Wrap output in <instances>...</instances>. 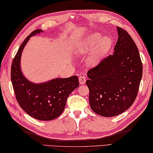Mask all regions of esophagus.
Instances as JSON below:
<instances>
[{"label": "esophagus", "instance_id": "esophagus-1", "mask_svg": "<svg viewBox=\"0 0 153 153\" xmlns=\"http://www.w3.org/2000/svg\"><path fill=\"white\" fill-rule=\"evenodd\" d=\"M85 81H86V77L85 76H81L79 77V82L81 85H83V84L85 83Z\"/></svg>", "mask_w": 153, "mask_h": 153}]
</instances>
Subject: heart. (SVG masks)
<instances>
[{
  "label": "heart",
  "mask_w": 153,
  "mask_h": 153,
  "mask_svg": "<svg viewBox=\"0 0 153 153\" xmlns=\"http://www.w3.org/2000/svg\"><path fill=\"white\" fill-rule=\"evenodd\" d=\"M112 45V40L109 37L105 36L102 38V34L94 33L89 35L83 41H80L77 47L76 52L79 54H85L94 51L87 59V64L89 66H96L103 56L107 53Z\"/></svg>",
  "instance_id": "heart-1"
}]
</instances>
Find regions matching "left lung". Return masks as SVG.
<instances>
[{
    "label": "left lung",
    "instance_id": "1",
    "mask_svg": "<svg viewBox=\"0 0 153 153\" xmlns=\"http://www.w3.org/2000/svg\"><path fill=\"white\" fill-rule=\"evenodd\" d=\"M119 38L113 54L104 57L87 72L91 108L111 117L121 114L136 100L142 76L138 49L126 30L117 27Z\"/></svg>",
    "mask_w": 153,
    "mask_h": 153
}]
</instances>
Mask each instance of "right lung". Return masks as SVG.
Wrapping results in <instances>:
<instances>
[{
	"mask_svg": "<svg viewBox=\"0 0 153 153\" xmlns=\"http://www.w3.org/2000/svg\"><path fill=\"white\" fill-rule=\"evenodd\" d=\"M43 32L35 30L22 42L12 62L11 78L14 93L20 107L27 114L40 121H51L64 111L68 97L79 86V78L72 76L34 84L25 78L20 69V57L24 46L33 35Z\"/></svg>",
	"mask_w": 153,
	"mask_h": 153,
	"instance_id": "add662e5",
	"label": "right lung"
}]
</instances>
